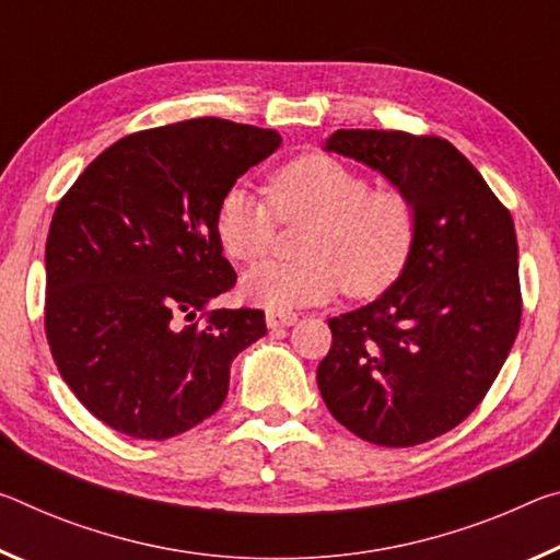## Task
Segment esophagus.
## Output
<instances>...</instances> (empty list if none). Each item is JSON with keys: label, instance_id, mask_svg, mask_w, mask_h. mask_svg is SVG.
Returning <instances> with one entry per match:
<instances>
[{"label": "esophagus", "instance_id": "esophagus-1", "mask_svg": "<svg viewBox=\"0 0 560 560\" xmlns=\"http://www.w3.org/2000/svg\"><path fill=\"white\" fill-rule=\"evenodd\" d=\"M296 324V314L291 312H266V326L269 328H287Z\"/></svg>", "mask_w": 560, "mask_h": 560}]
</instances>
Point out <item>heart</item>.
I'll use <instances>...</instances> for the list:
<instances>
[{"mask_svg": "<svg viewBox=\"0 0 560 560\" xmlns=\"http://www.w3.org/2000/svg\"><path fill=\"white\" fill-rule=\"evenodd\" d=\"M269 203L244 186H229L214 232L229 259L254 264L269 254L277 221L306 229L301 259L261 264L242 281V294L271 312L324 304L331 296L376 299L404 277L419 246L421 209L404 186H371L357 166L328 154L291 159L269 179Z\"/></svg>", "mask_w": 560, "mask_h": 560, "instance_id": "b5f03b06", "label": "heart"}]
</instances>
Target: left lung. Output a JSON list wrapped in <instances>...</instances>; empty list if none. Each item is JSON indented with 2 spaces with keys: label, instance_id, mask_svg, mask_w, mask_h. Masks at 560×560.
Wrapping results in <instances>:
<instances>
[{
  "label": "left lung",
  "instance_id": "left-lung-1",
  "mask_svg": "<svg viewBox=\"0 0 560 560\" xmlns=\"http://www.w3.org/2000/svg\"><path fill=\"white\" fill-rule=\"evenodd\" d=\"M328 152L378 168L413 194L421 236L398 283L328 318L316 381L328 411L359 439L404 448L441 436L483 401L521 326L511 211L476 166L433 135L339 129Z\"/></svg>",
  "mask_w": 560,
  "mask_h": 560
}]
</instances>
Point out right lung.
<instances>
[{"mask_svg": "<svg viewBox=\"0 0 560 560\" xmlns=\"http://www.w3.org/2000/svg\"><path fill=\"white\" fill-rule=\"evenodd\" d=\"M279 144L273 129L217 117L135 131L59 199L44 331L61 378L114 431L194 429L224 404L236 353L266 334L261 308L207 304L236 283L214 232L221 194Z\"/></svg>", "mask_w": 560, "mask_h": 560, "instance_id": "obj_1", "label": "right lung"}]
</instances>
